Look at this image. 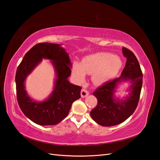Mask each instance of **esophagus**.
Instances as JSON below:
<instances>
[{"label": "esophagus", "mask_w": 160, "mask_h": 160, "mask_svg": "<svg viewBox=\"0 0 160 160\" xmlns=\"http://www.w3.org/2000/svg\"><path fill=\"white\" fill-rule=\"evenodd\" d=\"M89 95V92L87 91L86 89H82L81 91V98H85V97H87Z\"/></svg>", "instance_id": "obj_1"}]
</instances>
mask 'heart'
<instances>
[{
	"label": "heart",
	"mask_w": 160,
	"mask_h": 160,
	"mask_svg": "<svg viewBox=\"0 0 160 160\" xmlns=\"http://www.w3.org/2000/svg\"><path fill=\"white\" fill-rule=\"evenodd\" d=\"M123 62L118 56L109 52H97L84 57L81 63L74 62L71 74L74 81L82 84L87 73L92 74V80L96 85H103L114 79L122 69Z\"/></svg>",
	"instance_id": "b5f03b06"
}]
</instances>
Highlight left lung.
I'll list each match as a JSON object with an SVG mask.
<instances>
[{
	"label": "left lung",
	"instance_id": "8db88e82",
	"mask_svg": "<svg viewBox=\"0 0 160 160\" xmlns=\"http://www.w3.org/2000/svg\"><path fill=\"white\" fill-rule=\"evenodd\" d=\"M122 52L127 61L122 75L99 87L93 93L98 99V104L90 114L92 119L102 126H113L125 122L133 113L138 104L143 83L142 71L132 51L123 47ZM123 80L130 82L129 95L125 100L115 99V88Z\"/></svg>",
	"mask_w": 160,
	"mask_h": 160
}]
</instances>
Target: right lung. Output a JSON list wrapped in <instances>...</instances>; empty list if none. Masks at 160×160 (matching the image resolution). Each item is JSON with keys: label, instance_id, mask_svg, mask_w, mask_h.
<instances>
[{"label": "right lung", "instance_id": "add662e5", "mask_svg": "<svg viewBox=\"0 0 160 160\" xmlns=\"http://www.w3.org/2000/svg\"><path fill=\"white\" fill-rule=\"evenodd\" d=\"M42 58L52 61L57 79L50 98L37 102L26 93L24 81ZM71 67L68 53L59 44L38 43L26 53L16 72L17 98L22 113L32 122L40 125L59 123L68 115L72 103L81 98V87L69 83L67 79L71 72Z\"/></svg>", "mask_w": 160, "mask_h": 160}]
</instances>
